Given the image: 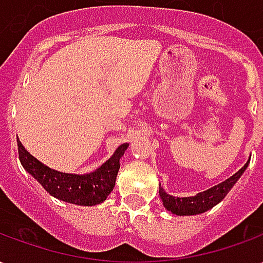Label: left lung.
Listing matches in <instances>:
<instances>
[{"mask_svg":"<svg viewBox=\"0 0 263 263\" xmlns=\"http://www.w3.org/2000/svg\"><path fill=\"white\" fill-rule=\"evenodd\" d=\"M248 163L243 166L241 171H238L234 176L230 179H227L226 182L217 184L214 187L205 190L203 193H198L193 197H173L166 193L165 190L159 187V196L163 201L166 210L172 211L173 214L176 215H196L201 214L207 210L213 209L215 204H218L226 197L228 192L231 190V187L237 183V180L241 177L243 171L247 169Z\"/></svg>","mask_w":263,"mask_h":263,"instance_id":"obj_1","label":"left lung"}]
</instances>
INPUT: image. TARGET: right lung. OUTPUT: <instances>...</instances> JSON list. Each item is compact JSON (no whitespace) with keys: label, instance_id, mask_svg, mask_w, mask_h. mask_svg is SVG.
I'll list each match as a JSON object with an SVG mask.
<instances>
[{"label":"right lung","instance_id":"add662e5","mask_svg":"<svg viewBox=\"0 0 263 263\" xmlns=\"http://www.w3.org/2000/svg\"><path fill=\"white\" fill-rule=\"evenodd\" d=\"M128 143H122L115 154L97 171L88 175H70L53 171L35 159L18 141V154L22 166L41 183L43 189L59 200L79 205H96L103 203L115 186L120 171V158Z\"/></svg>","mask_w":263,"mask_h":263}]
</instances>
